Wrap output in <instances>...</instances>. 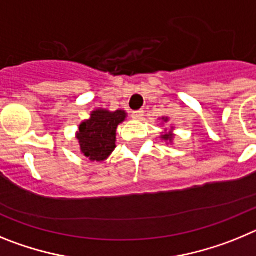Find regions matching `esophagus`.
Returning a JSON list of instances; mask_svg holds the SVG:
<instances>
[{
    "mask_svg": "<svg viewBox=\"0 0 256 256\" xmlns=\"http://www.w3.org/2000/svg\"><path fill=\"white\" fill-rule=\"evenodd\" d=\"M142 116H144V110H136V112H132V118L136 119V120H141Z\"/></svg>",
    "mask_w": 256,
    "mask_h": 256,
    "instance_id": "1",
    "label": "esophagus"
}]
</instances>
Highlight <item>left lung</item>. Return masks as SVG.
Masks as SVG:
<instances>
[{"instance_id": "left-lung-1", "label": "left lung", "mask_w": 256, "mask_h": 256, "mask_svg": "<svg viewBox=\"0 0 256 256\" xmlns=\"http://www.w3.org/2000/svg\"><path fill=\"white\" fill-rule=\"evenodd\" d=\"M169 122V118L168 116H162V124L164 123H168ZM174 137H176V134H174V128L173 126H170V130H166L165 128L164 132H162V136H160V138H162V141H164L166 144H173V141H174Z\"/></svg>"}]
</instances>
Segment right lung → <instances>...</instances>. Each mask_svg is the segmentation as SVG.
Segmentation results:
<instances>
[{
  "label": "right lung",
  "instance_id": "add662e5",
  "mask_svg": "<svg viewBox=\"0 0 256 256\" xmlns=\"http://www.w3.org/2000/svg\"><path fill=\"white\" fill-rule=\"evenodd\" d=\"M128 114L126 110L110 112L108 108H96L90 118L79 124L76 138L79 150L88 160L104 162L116 148V128L123 123Z\"/></svg>",
  "mask_w": 256,
  "mask_h": 256
}]
</instances>
